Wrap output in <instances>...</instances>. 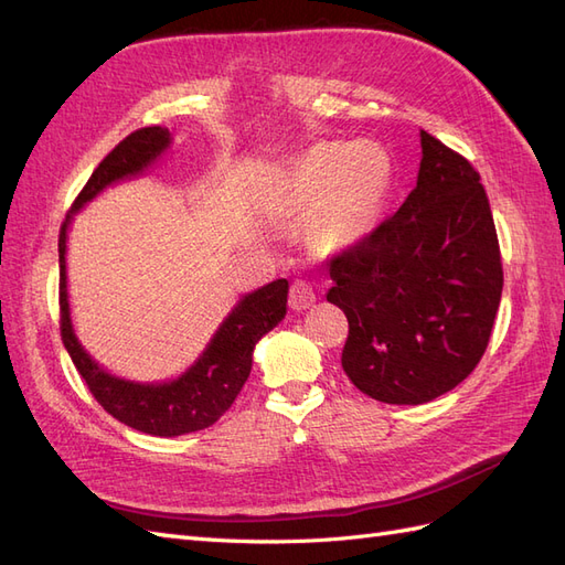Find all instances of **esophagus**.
Here are the masks:
<instances>
[{"label": "esophagus", "instance_id": "34e87169", "mask_svg": "<svg viewBox=\"0 0 565 565\" xmlns=\"http://www.w3.org/2000/svg\"><path fill=\"white\" fill-rule=\"evenodd\" d=\"M316 303V289L306 282V280H297L292 282V289H289V306H292V311H306L311 309Z\"/></svg>", "mask_w": 565, "mask_h": 565}]
</instances>
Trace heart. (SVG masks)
I'll list each match as a JSON object with an SVG mask.
<instances>
[{"label": "heart", "mask_w": 565, "mask_h": 565, "mask_svg": "<svg viewBox=\"0 0 565 565\" xmlns=\"http://www.w3.org/2000/svg\"><path fill=\"white\" fill-rule=\"evenodd\" d=\"M391 185V160L374 143H322L299 162L295 204L316 212L311 243L328 254L361 237L377 214Z\"/></svg>", "instance_id": "b5f03b06"}]
</instances>
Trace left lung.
<instances>
[{"label":"left lung","mask_w":565,"mask_h":565,"mask_svg":"<svg viewBox=\"0 0 565 565\" xmlns=\"http://www.w3.org/2000/svg\"><path fill=\"white\" fill-rule=\"evenodd\" d=\"M417 185L401 210L328 264V301L349 320L341 367L365 396L422 405L486 353L502 262L476 169L419 131Z\"/></svg>","instance_id":"left-lung-1"}]
</instances>
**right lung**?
Segmentation results:
<instances>
[{"label": "right lung", "instance_id": "add662e5", "mask_svg": "<svg viewBox=\"0 0 565 565\" xmlns=\"http://www.w3.org/2000/svg\"><path fill=\"white\" fill-rule=\"evenodd\" d=\"M172 143V131L164 127H146L129 134L96 167V172L75 200L71 214L65 216L58 237L61 337L65 351L71 353L82 380L87 382L94 398L108 415L136 431L160 438L207 429L226 413L249 377L254 347L259 344L264 334L282 322L289 292V282L280 278L243 295L228 316L218 322L216 332L193 365H188L174 380L134 382L117 377L82 347L71 316V295H67V231L73 226L75 214H79L106 188L143 177L150 167L162 160Z\"/></svg>", "mask_w": 565, "mask_h": 565}]
</instances>
